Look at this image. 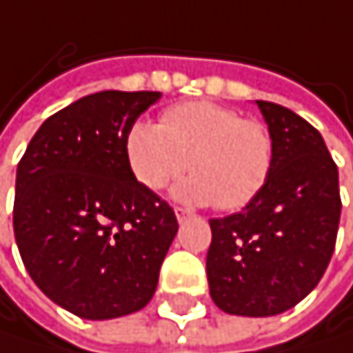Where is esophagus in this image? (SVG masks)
I'll return each instance as SVG.
<instances>
[{
  "label": "esophagus",
  "mask_w": 353,
  "mask_h": 353,
  "mask_svg": "<svg viewBox=\"0 0 353 353\" xmlns=\"http://www.w3.org/2000/svg\"><path fill=\"white\" fill-rule=\"evenodd\" d=\"M174 214H176L179 223H183V221H187V219L191 216V212H189V210H185V208H181V206H176V208H174Z\"/></svg>",
  "instance_id": "1"
}]
</instances>
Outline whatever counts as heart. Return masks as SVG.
<instances>
[{"instance_id": "heart-1", "label": "heart", "mask_w": 353, "mask_h": 353, "mask_svg": "<svg viewBox=\"0 0 353 353\" xmlns=\"http://www.w3.org/2000/svg\"><path fill=\"white\" fill-rule=\"evenodd\" d=\"M124 149L130 172L145 189H162L189 168L193 174L174 189V196L221 210L250 204L276 164L272 130L212 101L172 105L160 124L134 121Z\"/></svg>"}]
</instances>
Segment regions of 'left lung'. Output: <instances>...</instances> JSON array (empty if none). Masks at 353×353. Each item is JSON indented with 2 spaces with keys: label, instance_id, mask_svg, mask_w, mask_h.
<instances>
[{
  "label": "left lung",
  "instance_id": "obj_1",
  "mask_svg": "<svg viewBox=\"0 0 353 353\" xmlns=\"http://www.w3.org/2000/svg\"><path fill=\"white\" fill-rule=\"evenodd\" d=\"M276 139L268 185L242 212L210 219V296L234 316H276L316 288L337 242L339 170L322 134L294 111L256 101Z\"/></svg>",
  "mask_w": 353,
  "mask_h": 353
}]
</instances>
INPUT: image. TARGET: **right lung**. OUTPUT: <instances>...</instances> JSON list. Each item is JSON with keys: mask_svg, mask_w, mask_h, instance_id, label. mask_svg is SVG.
I'll use <instances>...</instances> for the list:
<instances>
[{"mask_svg": "<svg viewBox=\"0 0 353 353\" xmlns=\"http://www.w3.org/2000/svg\"><path fill=\"white\" fill-rule=\"evenodd\" d=\"M160 92L105 90L48 117L16 170L14 238L39 290L85 320L143 310L176 236L174 210L126 162Z\"/></svg>", "mask_w": 353, "mask_h": 353, "instance_id": "add662e5", "label": "right lung"}]
</instances>
